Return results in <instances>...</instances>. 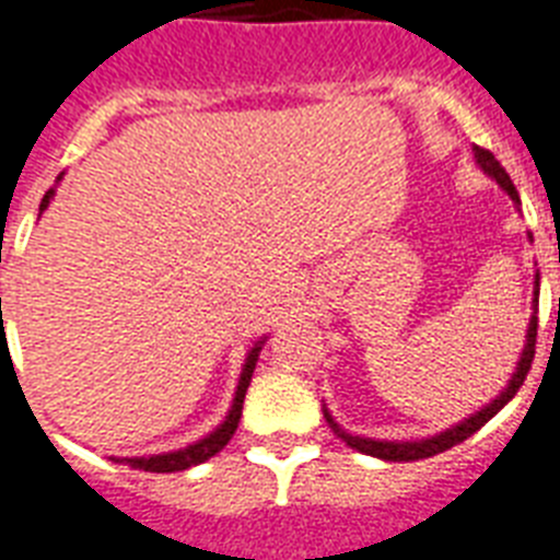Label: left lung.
Masks as SVG:
<instances>
[{"label":"left lung","mask_w":560,"mask_h":560,"mask_svg":"<svg viewBox=\"0 0 560 560\" xmlns=\"http://www.w3.org/2000/svg\"><path fill=\"white\" fill-rule=\"evenodd\" d=\"M475 158L477 163H480V170L486 172V175H492L498 184L506 189V195L512 198L515 203H521V198H517V189L515 184H512V177L506 175V170H503L501 163H498V158H494L489 149H480L475 147ZM532 238V235H529ZM535 295H538V279H535ZM538 302V299H535ZM535 339H538V316H532L529 319V330H526V345H524V353H521V362H517V371L512 374V380H509L506 388L501 390V397L492 399L489 406L480 408L477 413H471L469 420L457 422V425H452V429L440 431V434H434V438H425V440H408V443H397V440H371V438H353V434H348V431H342L339 425L334 422V417L327 413L325 408V420L330 422V429L339 434V438L345 440V443L351 445V448H357V452L362 454H371V457H380V460H394V463H411V460H425V457H434V454L445 452V448H452V445L463 443V440H469L475 431H480L486 425V422L492 420L494 413L501 411L503 406H506L509 399L515 397L517 388L524 385L526 374H529L532 368V359H535Z\"/></svg>","instance_id":"1"}]
</instances>
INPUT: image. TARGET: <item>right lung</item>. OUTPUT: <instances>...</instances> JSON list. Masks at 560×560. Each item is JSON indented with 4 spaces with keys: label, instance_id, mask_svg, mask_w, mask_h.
I'll return each instance as SVG.
<instances>
[{
    "label": "right lung",
    "instance_id": "obj_1",
    "mask_svg": "<svg viewBox=\"0 0 560 560\" xmlns=\"http://www.w3.org/2000/svg\"><path fill=\"white\" fill-rule=\"evenodd\" d=\"M51 198H54V189H48V192H45V198H43V203H39V212H43L48 203H51ZM261 345H265V339H261V342H256V348L247 353V362H244V368H241V380H238V390H235L233 408H230L226 420L221 422V425H218L212 434H207V438L198 440V443L186 445V448H177V452L152 454V457H126V463H129L131 469L184 471V469H189V466H198V463L209 460V457H215V454L221 452L226 443H230V438L235 434V429H238L241 408H244V394H247L249 380H253V371H256L258 351H261Z\"/></svg>",
    "mask_w": 560,
    "mask_h": 560
}]
</instances>
